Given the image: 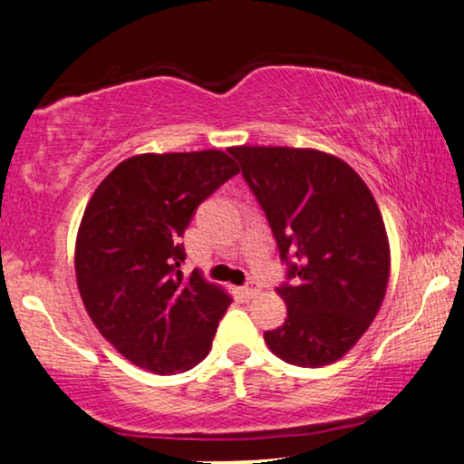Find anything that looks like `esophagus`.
<instances>
[{
    "mask_svg": "<svg viewBox=\"0 0 464 464\" xmlns=\"http://www.w3.org/2000/svg\"><path fill=\"white\" fill-rule=\"evenodd\" d=\"M243 291H245L246 297H255V295L259 293V282L257 280H248L246 285L243 286Z\"/></svg>",
    "mask_w": 464,
    "mask_h": 464,
    "instance_id": "esophagus-1",
    "label": "esophagus"
}]
</instances>
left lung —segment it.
<instances>
[{
	"instance_id": "1",
	"label": "left lung",
	"mask_w": 464,
	"mask_h": 464,
	"mask_svg": "<svg viewBox=\"0 0 464 464\" xmlns=\"http://www.w3.org/2000/svg\"><path fill=\"white\" fill-rule=\"evenodd\" d=\"M245 182L276 238L286 282L285 324L266 331L288 364L326 366L377 315L389 280V243L372 192L333 154L288 146H234Z\"/></svg>"
}]
</instances>
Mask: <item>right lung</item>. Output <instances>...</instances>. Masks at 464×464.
I'll return each mask as SVG.
<instances>
[{
    "label": "right lung",
    "instance_id": "obj_1",
    "mask_svg": "<svg viewBox=\"0 0 464 464\" xmlns=\"http://www.w3.org/2000/svg\"><path fill=\"white\" fill-rule=\"evenodd\" d=\"M240 169L221 150L138 154L119 163L85 207L77 286L102 337L154 374L207 358L230 295L194 270L179 238L194 211Z\"/></svg>",
    "mask_w": 464,
    "mask_h": 464
}]
</instances>
